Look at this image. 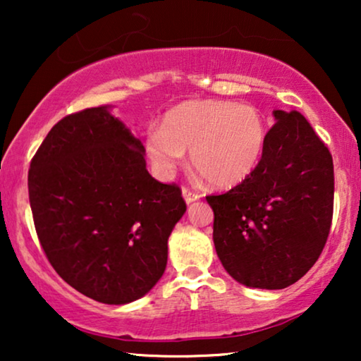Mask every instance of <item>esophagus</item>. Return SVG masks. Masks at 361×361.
Listing matches in <instances>:
<instances>
[{
	"label": "esophagus",
	"mask_w": 361,
	"mask_h": 361,
	"mask_svg": "<svg viewBox=\"0 0 361 361\" xmlns=\"http://www.w3.org/2000/svg\"><path fill=\"white\" fill-rule=\"evenodd\" d=\"M182 195H184V199H185L187 204H192V202H195V200L200 199L199 192L190 190L189 187H182Z\"/></svg>",
	"instance_id": "obj_1"
}]
</instances>
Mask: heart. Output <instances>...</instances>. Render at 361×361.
<instances>
[{
  "instance_id": "1",
  "label": "heart",
  "mask_w": 361,
  "mask_h": 361,
  "mask_svg": "<svg viewBox=\"0 0 361 361\" xmlns=\"http://www.w3.org/2000/svg\"><path fill=\"white\" fill-rule=\"evenodd\" d=\"M266 130L258 110L231 102H187L147 131L146 149L161 174L169 176L190 149L195 171L210 184L228 187L251 174L263 152Z\"/></svg>"
}]
</instances>
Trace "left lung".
Listing matches in <instances>:
<instances>
[{
  "mask_svg": "<svg viewBox=\"0 0 361 361\" xmlns=\"http://www.w3.org/2000/svg\"><path fill=\"white\" fill-rule=\"evenodd\" d=\"M263 154L251 174L214 209L216 255L231 278L259 289H284L315 264L334 215V161L299 111H274Z\"/></svg>",
  "mask_w": 361,
  "mask_h": 361,
  "instance_id": "obj_1",
  "label": "left lung"
}]
</instances>
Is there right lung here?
I'll use <instances>...</instances> for the list:
<instances>
[{
	"mask_svg": "<svg viewBox=\"0 0 361 361\" xmlns=\"http://www.w3.org/2000/svg\"><path fill=\"white\" fill-rule=\"evenodd\" d=\"M27 189L46 258L78 293L118 305L161 279L185 200L179 185L147 172L145 146L106 106L52 126L31 159Z\"/></svg>",
	"mask_w": 361,
	"mask_h": 361,
	"instance_id": "1",
	"label": "right lung"
}]
</instances>
